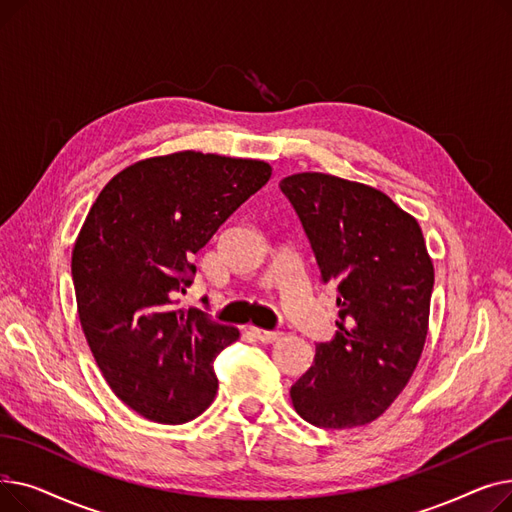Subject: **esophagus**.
<instances>
[{
	"label": "esophagus",
	"instance_id": "1",
	"mask_svg": "<svg viewBox=\"0 0 512 512\" xmlns=\"http://www.w3.org/2000/svg\"><path fill=\"white\" fill-rule=\"evenodd\" d=\"M251 334H253L259 342H265V344L276 342V340L282 336L280 332H270V330H261V328H251Z\"/></svg>",
	"mask_w": 512,
	"mask_h": 512
}]
</instances>
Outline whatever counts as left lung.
Instances as JSON below:
<instances>
[{
  "label": "left lung",
  "mask_w": 512,
  "mask_h": 512,
  "mask_svg": "<svg viewBox=\"0 0 512 512\" xmlns=\"http://www.w3.org/2000/svg\"><path fill=\"white\" fill-rule=\"evenodd\" d=\"M317 261L336 290V336L290 388L297 413L346 429L378 419L405 390L423 353L434 263L413 215L388 195L332 174L280 182Z\"/></svg>",
  "instance_id": "1"
}]
</instances>
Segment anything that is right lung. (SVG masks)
Wrapping results in <instances>:
<instances>
[{"label": "right lung", "mask_w": 512, "mask_h": 512, "mask_svg": "<svg viewBox=\"0 0 512 512\" xmlns=\"http://www.w3.org/2000/svg\"><path fill=\"white\" fill-rule=\"evenodd\" d=\"M270 176L259 159L180 151L124 168L89 209L72 249L78 319L105 382L145 419L186 423L218 392L213 361L240 334L174 299Z\"/></svg>", "instance_id": "1"}]
</instances>
